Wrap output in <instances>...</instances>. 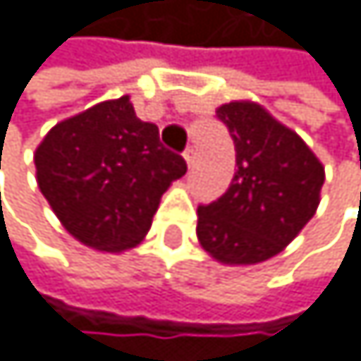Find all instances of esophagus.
I'll return each mask as SVG.
<instances>
[{
  "mask_svg": "<svg viewBox=\"0 0 361 361\" xmlns=\"http://www.w3.org/2000/svg\"><path fill=\"white\" fill-rule=\"evenodd\" d=\"M184 159H186L188 168H193V166H195V150H193V148H186V150H184Z\"/></svg>",
  "mask_w": 361,
  "mask_h": 361,
  "instance_id": "obj_1",
  "label": "esophagus"
}]
</instances>
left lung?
Segmentation results:
<instances>
[{"instance_id":"1","label":"left lung","mask_w":361,"mask_h":361,"mask_svg":"<svg viewBox=\"0 0 361 361\" xmlns=\"http://www.w3.org/2000/svg\"><path fill=\"white\" fill-rule=\"evenodd\" d=\"M218 118L233 139L238 171L222 197L197 207L200 245L226 265L263 263L314 216L324 166L256 103H226Z\"/></svg>"}]
</instances>
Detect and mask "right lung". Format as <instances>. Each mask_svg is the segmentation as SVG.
Returning <instances> with one entry per match:
<instances>
[{
  "label": "right lung",
  "instance_id": "obj_1",
  "mask_svg": "<svg viewBox=\"0 0 361 361\" xmlns=\"http://www.w3.org/2000/svg\"><path fill=\"white\" fill-rule=\"evenodd\" d=\"M37 186L62 226L87 247L123 252L148 233L159 200L186 161L128 96L62 121L35 150Z\"/></svg>",
  "mask_w": 361,
  "mask_h": 361
}]
</instances>
